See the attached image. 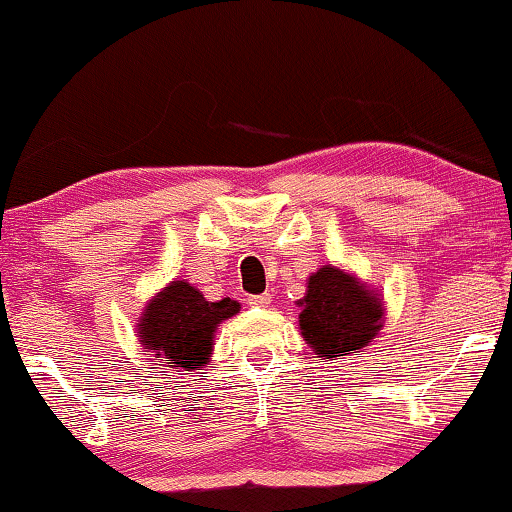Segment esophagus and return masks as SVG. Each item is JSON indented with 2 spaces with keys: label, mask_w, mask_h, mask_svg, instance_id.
I'll list each match as a JSON object with an SVG mask.
<instances>
[{
  "label": "esophagus",
  "mask_w": 512,
  "mask_h": 512,
  "mask_svg": "<svg viewBox=\"0 0 512 512\" xmlns=\"http://www.w3.org/2000/svg\"><path fill=\"white\" fill-rule=\"evenodd\" d=\"M269 303H272V295H269V293L250 295V298H248V305H252V307H267Z\"/></svg>",
  "instance_id": "34e87169"
}]
</instances>
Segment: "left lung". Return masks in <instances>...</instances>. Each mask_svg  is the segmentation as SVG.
Masks as SVG:
<instances>
[{
  "label": "left lung",
  "instance_id": "left-lung-1",
  "mask_svg": "<svg viewBox=\"0 0 512 512\" xmlns=\"http://www.w3.org/2000/svg\"><path fill=\"white\" fill-rule=\"evenodd\" d=\"M300 312V331L317 357L360 353L381 329L379 298L353 276L336 267H322L307 283Z\"/></svg>",
  "mask_w": 512,
  "mask_h": 512
}]
</instances>
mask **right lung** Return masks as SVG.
<instances>
[{
	"label": "right lung",
	"mask_w": 512,
	"mask_h": 512,
	"mask_svg": "<svg viewBox=\"0 0 512 512\" xmlns=\"http://www.w3.org/2000/svg\"><path fill=\"white\" fill-rule=\"evenodd\" d=\"M231 298L209 303L186 281H174L147 305L140 336L150 353L166 357L169 367L195 369L207 365L217 324L238 312Z\"/></svg>",
	"instance_id": "1"
}]
</instances>
